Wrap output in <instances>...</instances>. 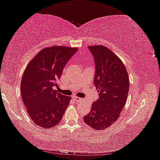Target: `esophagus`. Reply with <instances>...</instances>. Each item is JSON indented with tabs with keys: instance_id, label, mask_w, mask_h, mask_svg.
<instances>
[{
	"instance_id": "obj_1",
	"label": "esophagus",
	"mask_w": 160,
	"mask_h": 160,
	"mask_svg": "<svg viewBox=\"0 0 160 160\" xmlns=\"http://www.w3.org/2000/svg\"><path fill=\"white\" fill-rule=\"evenodd\" d=\"M72 99H73L74 101L76 102L82 101V99L80 98V97H72Z\"/></svg>"
}]
</instances>
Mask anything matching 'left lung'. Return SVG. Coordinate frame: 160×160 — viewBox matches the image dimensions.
I'll list each match as a JSON object with an SVG mask.
<instances>
[{
    "label": "left lung",
    "mask_w": 160,
    "mask_h": 160,
    "mask_svg": "<svg viewBox=\"0 0 160 160\" xmlns=\"http://www.w3.org/2000/svg\"><path fill=\"white\" fill-rule=\"evenodd\" d=\"M95 62L94 84L99 98L92 105L84 121L95 130H104L115 122L126 104L128 75L123 62L104 46H90Z\"/></svg>",
    "instance_id": "left-lung-1"
}]
</instances>
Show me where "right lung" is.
<instances>
[{
  "label": "right lung",
  "instance_id": "obj_1",
  "mask_svg": "<svg viewBox=\"0 0 160 160\" xmlns=\"http://www.w3.org/2000/svg\"><path fill=\"white\" fill-rule=\"evenodd\" d=\"M77 48L51 47L43 48L28 64L21 81V95L34 123L51 128L60 123L71 97L58 93V81L65 66Z\"/></svg>",
  "mask_w": 160,
  "mask_h": 160
}]
</instances>
